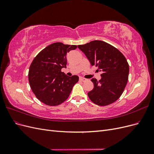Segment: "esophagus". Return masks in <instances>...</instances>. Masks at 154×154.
I'll return each instance as SVG.
<instances>
[{
	"instance_id": "1",
	"label": "esophagus",
	"mask_w": 154,
	"mask_h": 154,
	"mask_svg": "<svg viewBox=\"0 0 154 154\" xmlns=\"http://www.w3.org/2000/svg\"><path fill=\"white\" fill-rule=\"evenodd\" d=\"M80 80L82 81V82H85L87 80V79L84 78H82V77H80Z\"/></svg>"
}]
</instances>
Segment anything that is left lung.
I'll list each match as a JSON object with an SVG mask.
<instances>
[{"instance_id": "left-lung-1", "label": "left lung", "mask_w": 154, "mask_h": 154, "mask_svg": "<svg viewBox=\"0 0 154 154\" xmlns=\"http://www.w3.org/2000/svg\"><path fill=\"white\" fill-rule=\"evenodd\" d=\"M84 53L92 66L98 67L101 79L92 78L94 88L88 92L93 103L106 106L114 103L122 96L127 85L129 66L120 51L110 44L101 40H94L78 45Z\"/></svg>"}]
</instances>
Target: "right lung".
Segmentation results:
<instances>
[{
  "label": "right lung",
  "mask_w": 154,
  "mask_h": 154,
  "mask_svg": "<svg viewBox=\"0 0 154 154\" xmlns=\"http://www.w3.org/2000/svg\"><path fill=\"white\" fill-rule=\"evenodd\" d=\"M76 45L56 42L36 56L29 67L28 79L32 91L43 103L57 106L66 101L79 77H69L62 72L66 68L67 53Z\"/></svg>",
  "instance_id": "add662e5"
}]
</instances>
